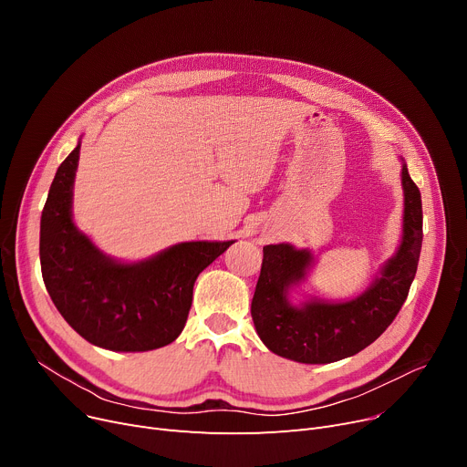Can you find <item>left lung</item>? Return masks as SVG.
<instances>
[{"label": "left lung", "mask_w": 467, "mask_h": 467, "mask_svg": "<svg viewBox=\"0 0 467 467\" xmlns=\"http://www.w3.org/2000/svg\"><path fill=\"white\" fill-rule=\"evenodd\" d=\"M403 231L401 242L379 276L348 301L314 296L292 299L301 292L316 263L308 248L271 244L263 248L261 275L252 299L254 326L263 345L299 363H333L350 358L375 342L394 322L414 280L422 250V199L401 159Z\"/></svg>", "instance_id": "left-lung-1"}]
</instances>
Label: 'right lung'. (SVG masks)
I'll use <instances>...</instances> for the list:
<instances>
[{
    "label": "right lung",
    "mask_w": 467,
    "mask_h": 467,
    "mask_svg": "<svg viewBox=\"0 0 467 467\" xmlns=\"http://www.w3.org/2000/svg\"><path fill=\"white\" fill-rule=\"evenodd\" d=\"M81 140L58 166L41 213L39 259L45 287L64 320L90 345L147 352L185 327L192 285L227 242H180L141 261L104 254L73 221V183Z\"/></svg>",
    "instance_id": "right-lung-1"
}]
</instances>
